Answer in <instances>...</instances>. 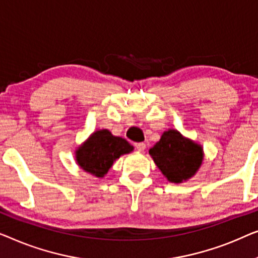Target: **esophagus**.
<instances>
[{
  "label": "esophagus",
  "mask_w": 258,
  "mask_h": 258,
  "mask_svg": "<svg viewBox=\"0 0 258 258\" xmlns=\"http://www.w3.org/2000/svg\"><path fill=\"white\" fill-rule=\"evenodd\" d=\"M134 146H136L138 151L143 152V151H145V148H146V144H145V143H136V144H134Z\"/></svg>",
  "instance_id": "obj_1"
}]
</instances>
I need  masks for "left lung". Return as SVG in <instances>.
<instances>
[{
	"instance_id": "obj_1",
	"label": "left lung",
	"mask_w": 258,
	"mask_h": 258,
	"mask_svg": "<svg viewBox=\"0 0 258 258\" xmlns=\"http://www.w3.org/2000/svg\"><path fill=\"white\" fill-rule=\"evenodd\" d=\"M151 157L170 182L180 183L197 173L203 160L201 146L168 130L150 150Z\"/></svg>"
}]
</instances>
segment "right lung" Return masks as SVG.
<instances>
[{"mask_svg": "<svg viewBox=\"0 0 258 258\" xmlns=\"http://www.w3.org/2000/svg\"><path fill=\"white\" fill-rule=\"evenodd\" d=\"M133 151V146L120 137L112 136L107 130L94 132L76 151V160L85 172L103 177L115 159Z\"/></svg>", "mask_w": 258, "mask_h": 258, "instance_id": "right-lung-1", "label": "right lung"}]
</instances>
